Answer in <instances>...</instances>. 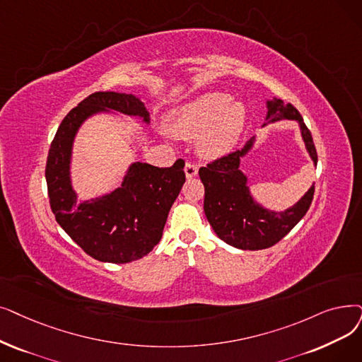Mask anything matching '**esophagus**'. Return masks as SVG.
<instances>
[{"mask_svg":"<svg viewBox=\"0 0 362 362\" xmlns=\"http://www.w3.org/2000/svg\"><path fill=\"white\" fill-rule=\"evenodd\" d=\"M185 175L187 179L195 177L198 175V165H195L194 163H186L185 165Z\"/></svg>","mask_w":362,"mask_h":362,"instance_id":"34e87169","label":"esophagus"}]
</instances>
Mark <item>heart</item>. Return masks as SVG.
<instances>
[{"mask_svg":"<svg viewBox=\"0 0 362 362\" xmlns=\"http://www.w3.org/2000/svg\"><path fill=\"white\" fill-rule=\"evenodd\" d=\"M245 118L241 102H232L229 94L214 91L179 107L171 117L170 130L183 139L201 136V153L213 158L229 152L238 142Z\"/></svg>","mask_w":362,"mask_h":362,"instance_id":"1","label":"heart"}]
</instances>
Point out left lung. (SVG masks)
I'll list each match as a JSON object with an SVG mask.
<instances>
[{
    "label": "left lung",
    "mask_w": 362,
    "mask_h": 362,
    "mask_svg": "<svg viewBox=\"0 0 362 362\" xmlns=\"http://www.w3.org/2000/svg\"><path fill=\"white\" fill-rule=\"evenodd\" d=\"M271 117H275L272 121L281 117L298 122L306 149L317 164L318 155L312 134L297 109L291 103L282 105L275 99L268 102L266 118ZM253 140L255 137L250 139L241 151L229 152L199 168V177L206 189L204 211L207 220L220 240L241 250H263L281 241L306 214L315 192V186H310L303 198L286 211H269L259 206L250 195L247 177L240 170L241 156L253 146Z\"/></svg>",
    "instance_id": "1"
}]
</instances>
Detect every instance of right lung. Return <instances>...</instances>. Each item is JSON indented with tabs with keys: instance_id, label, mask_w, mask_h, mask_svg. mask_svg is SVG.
<instances>
[{
	"instance_id": "1",
	"label": "right lung",
	"mask_w": 362,
	"mask_h": 362,
	"mask_svg": "<svg viewBox=\"0 0 362 362\" xmlns=\"http://www.w3.org/2000/svg\"><path fill=\"white\" fill-rule=\"evenodd\" d=\"M105 109L149 122L145 105L133 94H90L59 125L47 156V191L57 223L88 256L107 263H129L142 259L160 243L168 211L186 180L185 161L180 158L167 168L134 163L118 189L76 204L69 179L74 137L86 118Z\"/></svg>"
}]
</instances>
